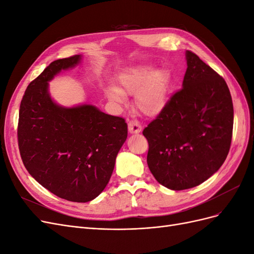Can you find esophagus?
Masks as SVG:
<instances>
[{"label": "esophagus", "mask_w": 254, "mask_h": 254, "mask_svg": "<svg viewBox=\"0 0 254 254\" xmlns=\"http://www.w3.org/2000/svg\"><path fill=\"white\" fill-rule=\"evenodd\" d=\"M128 129L130 133H139L142 130V126L139 122L132 120V121H129L128 123Z\"/></svg>", "instance_id": "esophagus-1"}]
</instances>
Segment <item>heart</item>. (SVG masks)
<instances>
[{
	"instance_id": "heart-1",
	"label": "heart",
	"mask_w": 254,
	"mask_h": 254,
	"mask_svg": "<svg viewBox=\"0 0 254 254\" xmlns=\"http://www.w3.org/2000/svg\"><path fill=\"white\" fill-rule=\"evenodd\" d=\"M120 89L109 88L107 95L115 103H124L125 94H135V108L148 117L159 114L167 103L168 74L151 65H140L123 73L120 78Z\"/></svg>"
}]
</instances>
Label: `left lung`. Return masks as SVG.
I'll return each instance as SVG.
<instances>
[{
    "mask_svg": "<svg viewBox=\"0 0 254 254\" xmlns=\"http://www.w3.org/2000/svg\"><path fill=\"white\" fill-rule=\"evenodd\" d=\"M186 55L183 88L143 130L151 174L174 190L197 187L216 173L233 131V103L225 79L193 52Z\"/></svg>",
    "mask_w": 254,
    "mask_h": 254,
    "instance_id": "obj_1",
    "label": "left lung"
}]
</instances>
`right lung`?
Listing matches in <instances>:
<instances>
[{
	"label": "right lung",
	"mask_w": 254,
	"mask_h": 254,
	"mask_svg": "<svg viewBox=\"0 0 254 254\" xmlns=\"http://www.w3.org/2000/svg\"><path fill=\"white\" fill-rule=\"evenodd\" d=\"M81 56L58 59L28 84L21 101L18 144L28 173L68 201L93 200L108 184L127 139V124L92 105L65 108L54 103L49 81L74 67Z\"/></svg>",
	"instance_id": "1"
}]
</instances>
